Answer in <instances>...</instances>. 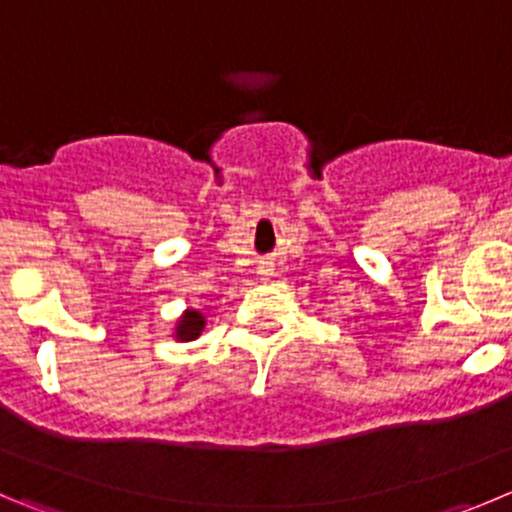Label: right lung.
<instances>
[{
    "label": "right lung",
    "mask_w": 512,
    "mask_h": 512,
    "mask_svg": "<svg viewBox=\"0 0 512 512\" xmlns=\"http://www.w3.org/2000/svg\"><path fill=\"white\" fill-rule=\"evenodd\" d=\"M204 328V315L199 310H186L181 315L179 326H176V338L179 341H191V338H197Z\"/></svg>",
    "instance_id": "right-lung-1"
}]
</instances>
